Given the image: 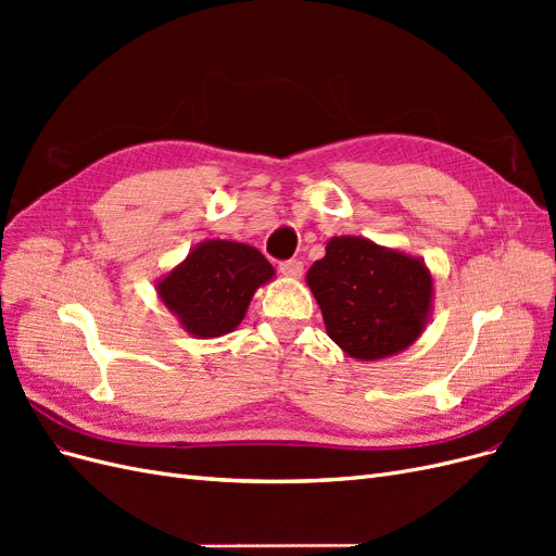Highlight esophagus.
I'll return each instance as SVG.
<instances>
[{
	"label": "esophagus",
	"mask_w": 556,
	"mask_h": 556,
	"mask_svg": "<svg viewBox=\"0 0 556 556\" xmlns=\"http://www.w3.org/2000/svg\"><path fill=\"white\" fill-rule=\"evenodd\" d=\"M280 274L288 276V278H299L301 274H304V262H299V260L280 262Z\"/></svg>",
	"instance_id": "34e87169"
}]
</instances>
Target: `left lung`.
<instances>
[{
  "label": "left lung",
  "mask_w": 556,
  "mask_h": 556,
  "mask_svg": "<svg viewBox=\"0 0 556 556\" xmlns=\"http://www.w3.org/2000/svg\"><path fill=\"white\" fill-rule=\"evenodd\" d=\"M306 282L329 339L357 362L408 350L431 319L433 278L425 260L371 239H329Z\"/></svg>",
  "instance_id": "left-lung-1"
}]
</instances>
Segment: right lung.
Segmentation results:
<instances>
[{
    "label": "right lung",
    "mask_w": 556,
    "mask_h": 556,
    "mask_svg": "<svg viewBox=\"0 0 556 556\" xmlns=\"http://www.w3.org/2000/svg\"><path fill=\"white\" fill-rule=\"evenodd\" d=\"M276 278L257 248L208 239L155 280V292L182 331L194 339H220L237 329L262 285Z\"/></svg>",
    "instance_id": "right-lung-1"
}]
</instances>
